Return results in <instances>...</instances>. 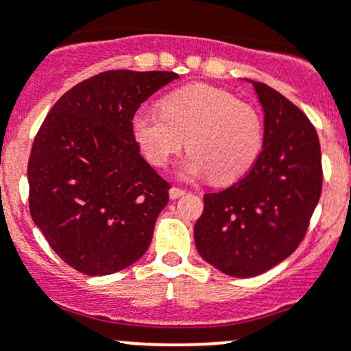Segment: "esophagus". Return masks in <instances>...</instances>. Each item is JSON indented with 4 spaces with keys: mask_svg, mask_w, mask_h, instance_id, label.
<instances>
[{
    "mask_svg": "<svg viewBox=\"0 0 351 351\" xmlns=\"http://www.w3.org/2000/svg\"><path fill=\"white\" fill-rule=\"evenodd\" d=\"M186 193V190H183V189H178V186H171V189H169V197L171 198H180V197H183Z\"/></svg>",
    "mask_w": 351,
    "mask_h": 351,
    "instance_id": "34e87169",
    "label": "esophagus"
}]
</instances>
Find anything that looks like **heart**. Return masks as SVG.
<instances>
[{"label":"heart","instance_id":"1","mask_svg":"<svg viewBox=\"0 0 351 351\" xmlns=\"http://www.w3.org/2000/svg\"><path fill=\"white\" fill-rule=\"evenodd\" d=\"M132 134L147 161L165 168L183 146L192 151L180 166L186 178L210 176L219 185L241 178L263 146V122L251 105L210 84L173 91L159 110H137Z\"/></svg>","mask_w":351,"mask_h":351}]
</instances>
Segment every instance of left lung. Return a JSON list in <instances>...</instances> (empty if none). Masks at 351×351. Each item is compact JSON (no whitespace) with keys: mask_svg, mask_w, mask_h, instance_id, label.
Segmentation results:
<instances>
[{"mask_svg":"<svg viewBox=\"0 0 351 351\" xmlns=\"http://www.w3.org/2000/svg\"><path fill=\"white\" fill-rule=\"evenodd\" d=\"M265 112L263 149L241 180L205 193L195 224L197 250L231 277H254L302 243L323 189L317 132L300 108L253 81Z\"/></svg>","mask_w":351,"mask_h":351,"instance_id":"obj_1","label":"left lung"}]
</instances>
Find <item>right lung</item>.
Masks as SVG:
<instances>
[{
  "mask_svg": "<svg viewBox=\"0 0 351 351\" xmlns=\"http://www.w3.org/2000/svg\"><path fill=\"white\" fill-rule=\"evenodd\" d=\"M169 71H105L66 91L28 159L30 215L62 261L110 275L149 247L171 189L139 153L132 117Z\"/></svg>",
  "mask_w": 351,
  "mask_h": 351,
  "instance_id": "obj_1",
  "label": "right lung"
}]
</instances>
